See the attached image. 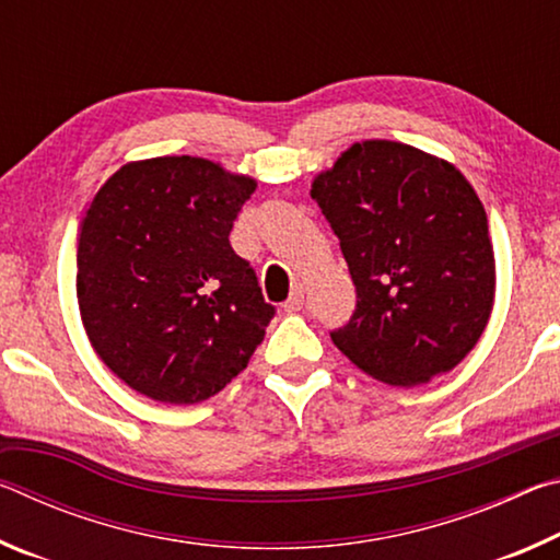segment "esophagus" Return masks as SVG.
<instances>
[{"label":"esophagus","instance_id":"34e87169","mask_svg":"<svg viewBox=\"0 0 560 560\" xmlns=\"http://www.w3.org/2000/svg\"><path fill=\"white\" fill-rule=\"evenodd\" d=\"M283 308H287L289 314H296V311L303 308V283H293L291 296L283 303Z\"/></svg>","mask_w":560,"mask_h":560}]
</instances>
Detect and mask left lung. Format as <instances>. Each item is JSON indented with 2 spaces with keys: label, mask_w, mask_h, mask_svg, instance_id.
<instances>
[{
  "label": "left lung",
  "mask_w": 560,
  "mask_h": 560,
  "mask_svg": "<svg viewBox=\"0 0 560 560\" xmlns=\"http://www.w3.org/2000/svg\"><path fill=\"white\" fill-rule=\"evenodd\" d=\"M358 303L336 348L395 387L430 383L479 343L497 293L485 205L457 167L397 140H363L311 183Z\"/></svg>",
  "instance_id": "left-lung-1"
}]
</instances>
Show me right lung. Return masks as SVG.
<instances>
[{
  "label": "right lung",
  "instance_id": "right-lung-1",
  "mask_svg": "<svg viewBox=\"0 0 560 560\" xmlns=\"http://www.w3.org/2000/svg\"><path fill=\"white\" fill-rule=\"evenodd\" d=\"M257 179L192 155L132 160L81 222L75 296L113 375L150 400L195 405L240 375L273 306L230 232Z\"/></svg>",
  "mask_w": 560,
  "mask_h": 560
}]
</instances>
